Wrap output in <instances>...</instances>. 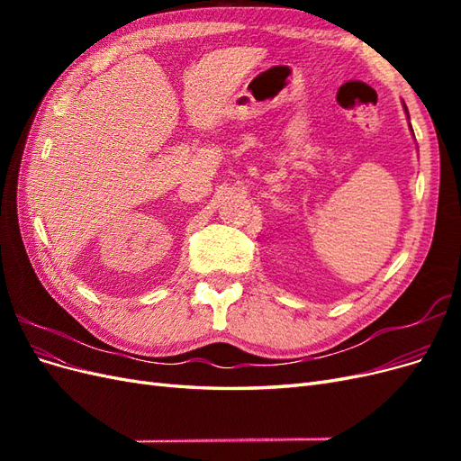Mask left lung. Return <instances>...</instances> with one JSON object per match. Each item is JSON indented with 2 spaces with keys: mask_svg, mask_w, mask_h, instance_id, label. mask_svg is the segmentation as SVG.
<instances>
[{
  "mask_svg": "<svg viewBox=\"0 0 461 461\" xmlns=\"http://www.w3.org/2000/svg\"><path fill=\"white\" fill-rule=\"evenodd\" d=\"M406 111H408V109H406Z\"/></svg>",
  "mask_w": 461,
  "mask_h": 461,
  "instance_id": "left-lung-1",
  "label": "left lung"
}]
</instances>
